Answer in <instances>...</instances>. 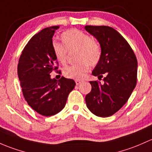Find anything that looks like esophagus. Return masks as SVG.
Here are the masks:
<instances>
[{"instance_id":"obj_1","label":"esophagus","mask_w":152,"mask_h":152,"mask_svg":"<svg viewBox=\"0 0 152 152\" xmlns=\"http://www.w3.org/2000/svg\"><path fill=\"white\" fill-rule=\"evenodd\" d=\"M75 82H76V85H79V84H81V81H80V80H75Z\"/></svg>"}]
</instances>
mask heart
Here are the masks:
<instances>
[{
    "label": "heart",
    "instance_id": "b5f03b06",
    "mask_svg": "<svg viewBox=\"0 0 152 152\" xmlns=\"http://www.w3.org/2000/svg\"><path fill=\"white\" fill-rule=\"evenodd\" d=\"M63 45L57 42L52 44V51L56 60L61 64L66 63L68 52L76 51L75 60L77 63L66 67L63 74L68 79H82L89 70V65L95 67L100 63L103 49L97 40L87 33L77 29L63 32L60 36Z\"/></svg>",
    "mask_w": 152,
    "mask_h": 152
}]
</instances>
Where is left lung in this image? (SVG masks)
Here are the masks:
<instances>
[{
	"mask_svg": "<svg viewBox=\"0 0 152 152\" xmlns=\"http://www.w3.org/2000/svg\"><path fill=\"white\" fill-rule=\"evenodd\" d=\"M103 49L100 63L92 71L101 80L89 81L92 90L85 97L87 108L93 114L108 117L127 103L137 82L136 56L122 35L108 26L86 25Z\"/></svg>",
	"mask_w": 152,
	"mask_h": 152,
	"instance_id": "8db88e82",
	"label": "left lung"
}]
</instances>
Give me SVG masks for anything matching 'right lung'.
I'll use <instances>...</instances> for the list:
<instances>
[{"mask_svg": "<svg viewBox=\"0 0 152 152\" xmlns=\"http://www.w3.org/2000/svg\"><path fill=\"white\" fill-rule=\"evenodd\" d=\"M59 28H44L30 38L22 50L17 67L25 100L34 111L45 116L62 111L76 86L73 79L63 76L59 80L51 79L53 71L61 73L52 51V37Z\"/></svg>", "mask_w": 152, "mask_h": 152, "instance_id": "1", "label": "right lung"}]
</instances>
